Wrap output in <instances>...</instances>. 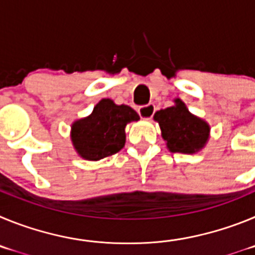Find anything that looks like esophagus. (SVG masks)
Masks as SVG:
<instances>
[{"mask_svg": "<svg viewBox=\"0 0 255 255\" xmlns=\"http://www.w3.org/2000/svg\"><path fill=\"white\" fill-rule=\"evenodd\" d=\"M154 105H145V106H140V107L138 108V114L140 115L141 119H145V120H149V119H152L153 115H154Z\"/></svg>", "mask_w": 255, "mask_h": 255, "instance_id": "1", "label": "esophagus"}]
</instances>
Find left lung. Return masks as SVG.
Returning <instances> with one entry per match:
<instances>
[{
    "label": "left lung",
    "mask_w": 255,
    "mask_h": 255,
    "mask_svg": "<svg viewBox=\"0 0 255 255\" xmlns=\"http://www.w3.org/2000/svg\"><path fill=\"white\" fill-rule=\"evenodd\" d=\"M173 103L171 107L155 112L154 121L161 128L162 138L170 152L195 154L208 143L211 126L191 114L180 98H175Z\"/></svg>",
    "instance_id": "left-lung-1"
}]
</instances>
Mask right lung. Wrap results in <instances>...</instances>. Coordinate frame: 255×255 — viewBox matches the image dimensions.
Wrapping results in <instances>:
<instances>
[{"mask_svg":"<svg viewBox=\"0 0 255 255\" xmlns=\"http://www.w3.org/2000/svg\"><path fill=\"white\" fill-rule=\"evenodd\" d=\"M140 117L131 107L101 100L89 116L71 124L70 138L79 157L100 161L121 150L125 145V128Z\"/></svg>","mask_w":255,"mask_h":255,"instance_id":"obj_1","label":"right lung"}]
</instances>
